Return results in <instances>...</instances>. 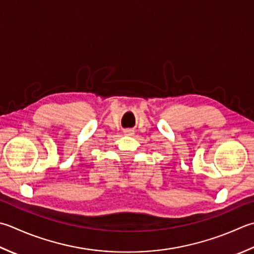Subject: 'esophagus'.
I'll return each instance as SVG.
<instances>
[{"label":"esophagus","mask_w":254,"mask_h":254,"mask_svg":"<svg viewBox=\"0 0 254 254\" xmlns=\"http://www.w3.org/2000/svg\"><path fill=\"white\" fill-rule=\"evenodd\" d=\"M124 133H126L127 134V135H132V134L134 133L132 130H126V131H124Z\"/></svg>","instance_id":"obj_1"}]
</instances>
